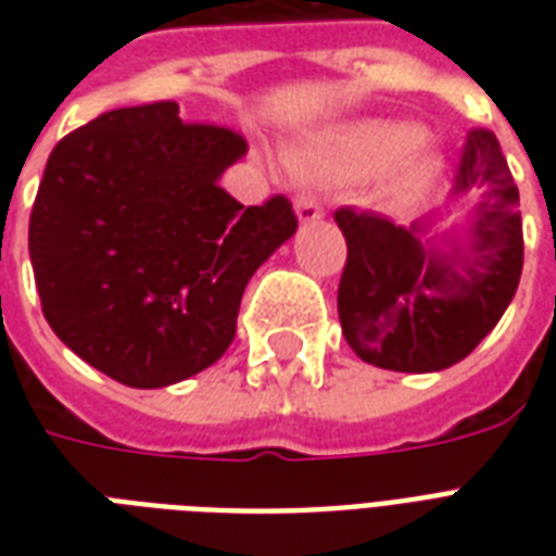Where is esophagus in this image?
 Masks as SVG:
<instances>
[{
  "instance_id": "34e87169",
  "label": "esophagus",
  "mask_w": 556,
  "mask_h": 556,
  "mask_svg": "<svg viewBox=\"0 0 556 556\" xmlns=\"http://www.w3.org/2000/svg\"><path fill=\"white\" fill-rule=\"evenodd\" d=\"M294 213L300 225H312V222H320L326 213H323V204L314 199L312 192H300L294 199Z\"/></svg>"
}]
</instances>
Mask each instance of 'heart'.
Returning <instances> with one entry per match:
<instances>
[{"label": "heart", "instance_id": "heart-1", "mask_svg": "<svg viewBox=\"0 0 556 556\" xmlns=\"http://www.w3.org/2000/svg\"><path fill=\"white\" fill-rule=\"evenodd\" d=\"M421 126L401 124V121H357V124L334 126L296 150L300 164L329 169L338 176L364 178L375 176L380 169L392 167L409 150L421 143ZM441 169V159L435 152H418L406 159L389 178L387 199L395 207H409L430 192Z\"/></svg>", "mask_w": 556, "mask_h": 556}]
</instances>
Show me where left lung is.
<instances>
[{
	"label": "left lung",
	"mask_w": 556,
	"mask_h": 556,
	"mask_svg": "<svg viewBox=\"0 0 556 556\" xmlns=\"http://www.w3.org/2000/svg\"><path fill=\"white\" fill-rule=\"evenodd\" d=\"M473 207L432 233L447 213L409 227L375 213H334L349 260L340 277V326L361 361L380 369L441 371L465 361L500 323L522 274L519 190L488 129L467 135L450 201Z\"/></svg>",
	"instance_id": "8db88e82"
}]
</instances>
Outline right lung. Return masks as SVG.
Segmentation results:
<instances>
[{"mask_svg": "<svg viewBox=\"0 0 556 556\" xmlns=\"http://www.w3.org/2000/svg\"><path fill=\"white\" fill-rule=\"evenodd\" d=\"M248 143L178 103L115 109L56 143L30 210L42 314L74 355L135 389L207 369L244 286L296 230L291 201L244 207L218 185Z\"/></svg>", "mask_w": 556, "mask_h": 556, "instance_id": "obj_1", "label": "right lung"}]
</instances>
